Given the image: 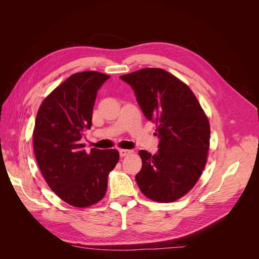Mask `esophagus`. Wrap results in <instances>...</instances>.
<instances>
[{"label": "esophagus", "mask_w": 259, "mask_h": 259, "mask_svg": "<svg viewBox=\"0 0 259 259\" xmlns=\"http://www.w3.org/2000/svg\"><path fill=\"white\" fill-rule=\"evenodd\" d=\"M132 152H133L132 150H126V149H120V150H119V153H120L121 158H123V156H125V155L131 154Z\"/></svg>", "instance_id": "1"}]
</instances>
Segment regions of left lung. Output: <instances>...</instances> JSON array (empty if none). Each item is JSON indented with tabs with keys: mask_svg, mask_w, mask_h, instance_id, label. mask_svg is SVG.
Wrapping results in <instances>:
<instances>
[{
	"mask_svg": "<svg viewBox=\"0 0 259 259\" xmlns=\"http://www.w3.org/2000/svg\"><path fill=\"white\" fill-rule=\"evenodd\" d=\"M131 85L147 120L160 139L155 154L140 150L143 167L136 182L147 198L173 202L189 192L204 169L209 148V123L192 91L159 68L121 75Z\"/></svg>",
	"mask_w": 259,
	"mask_h": 259,
	"instance_id": "8db88e82",
	"label": "left lung"
}]
</instances>
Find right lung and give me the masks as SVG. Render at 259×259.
Wrapping results in <instances>:
<instances>
[{"mask_svg": "<svg viewBox=\"0 0 259 259\" xmlns=\"http://www.w3.org/2000/svg\"><path fill=\"white\" fill-rule=\"evenodd\" d=\"M109 75L84 71L70 75L46 97L38 109L33 132L37 165L51 189L68 204L88 207L105 197L108 175L119 161L115 149L81 144L92 126L97 92Z\"/></svg>", "mask_w": 259, "mask_h": 259, "instance_id": "add662e5", "label": "right lung"}]
</instances>
